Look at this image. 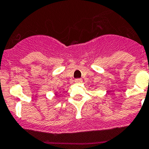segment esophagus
<instances>
[{
    "mask_svg": "<svg viewBox=\"0 0 149 149\" xmlns=\"http://www.w3.org/2000/svg\"><path fill=\"white\" fill-rule=\"evenodd\" d=\"M74 82H75L76 83H81L82 82H83V80L80 78H78V79H75L74 80Z\"/></svg>",
    "mask_w": 149,
    "mask_h": 149,
    "instance_id": "obj_1",
    "label": "esophagus"
}]
</instances>
